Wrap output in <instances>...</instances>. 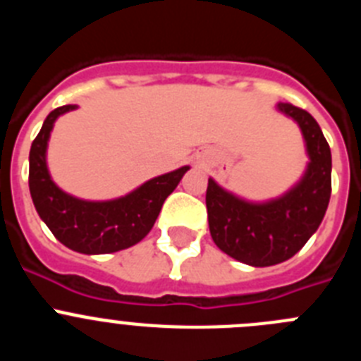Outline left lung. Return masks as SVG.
<instances>
[{"mask_svg": "<svg viewBox=\"0 0 361 361\" xmlns=\"http://www.w3.org/2000/svg\"><path fill=\"white\" fill-rule=\"evenodd\" d=\"M280 110L298 123L307 145V171L288 195L267 204H250L209 178L206 208L212 238L238 262L275 266L304 247L318 229L331 199V148L309 111L291 103Z\"/></svg>", "mask_w": 361, "mask_h": 361, "instance_id": "left-lung-1", "label": "left lung"}]
</instances>
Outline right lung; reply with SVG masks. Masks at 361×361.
I'll return each mask as SVG.
<instances>
[{
  "label": "right lung",
  "mask_w": 361,
  "mask_h": 361,
  "mask_svg": "<svg viewBox=\"0 0 361 361\" xmlns=\"http://www.w3.org/2000/svg\"><path fill=\"white\" fill-rule=\"evenodd\" d=\"M75 108L65 104L49 114L30 146L28 188L37 213L57 240L85 255L114 253L141 242L153 228L166 197L180 183L190 168L161 175L130 195L108 202H86L66 195L50 178L44 161L50 130L57 117Z\"/></svg>",
  "instance_id": "right-lung-1"
}]
</instances>
